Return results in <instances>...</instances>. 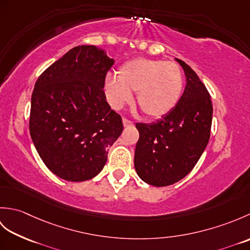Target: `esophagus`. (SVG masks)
<instances>
[{
    "instance_id": "1",
    "label": "esophagus",
    "mask_w": 250,
    "mask_h": 250,
    "mask_svg": "<svg viewBox=\"0 0 250 250\" xmlns=\"http://www.w3.org/2000/svg\"><path fill=\"white\" fill-rule=\"evenodd\" d=\"M122 124H124V126H125V128H128V126H132V125H134L133 122H132V121L129 120V119H126V118L122 119Z\"/></svg>"
}]
</instances>
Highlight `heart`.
<instances>
[{"instance_id": "1", "label": "heart", "mask_w": 250, "mask_h": 250, "mask_svg": "<svg viewBox=\"0 0 250 250\" xmlns=\"http://www.w3.org/2000/svg\"><path fill=\"white\" fill-rule=\"evenodd\" d=\"M116 78L105 82V93L114 108H120L136 92V103L148 118L158 119L172 111L184 89L183 72L178 64L147 58H136L122 64Z\"/></svg>"}]
</instances>
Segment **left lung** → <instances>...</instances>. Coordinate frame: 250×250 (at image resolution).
<instances>
[{
    "instance_id": "obj_1",
    "label": "left lung",
    "mask_w": 250,
    "mask_h": 250,
    "mask_svg": "<svg viewBox=\"0 0 250 250\" xmlns=\"http://www.w3.org/2000/svg\"><path fill=\"white\" fill-rule=\"evenodd\" d=\"M176 61L186 75L179 102L156 122L136 124L134 167L142 180L156 187L173 185L192 171L210 136V95L192 68Z\"/></svg>"
}]
</instances>
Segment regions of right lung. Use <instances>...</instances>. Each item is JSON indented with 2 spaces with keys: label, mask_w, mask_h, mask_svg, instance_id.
I'll list each match as a JSON object with an SVG mask.
<instances>
[{
  "label": "right lung",
  "mask_w": 250,
  "mask_h": 250,
  "mask_svg": "<svg viewBox=\"0 0 250 250\" xmlns=\"http://www.w3.org/2000/svg\"><path fill=\"white\" fill-rule=\"evenodd\" d=\"M114 62L99 47L77 46L35 83L31 139L45 166L67 182L97 176L107 160V148L124 130L103 90Z\"/></svg>",
  "instance_id": "1"
}]
</instances>
